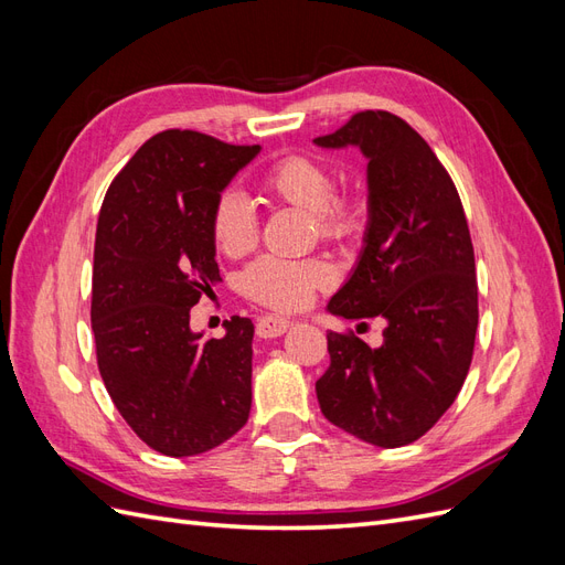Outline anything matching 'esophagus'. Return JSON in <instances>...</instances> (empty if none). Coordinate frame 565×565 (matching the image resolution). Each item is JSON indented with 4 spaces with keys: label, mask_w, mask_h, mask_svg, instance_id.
<instances>
[{
    "label": "esophagus",
    "mask_w": 565,
    "mask_h": 565,
    "mask_svg": "<svg viewBox=\"0 0 565 565\" xmlns=\"http://www.w3.org/2000/svg\"><path fill=\"white\" fill-rule=\"evenodd\" d=\"M289 328H292V320L289 318L264 316V318H259V322H256V334L264 339H273V337L285 334Z\"/></svg>",
    "instance_id": "1"
}]
</instances>
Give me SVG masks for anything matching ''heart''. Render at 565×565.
<instances>
[{
    "instance_id": "b5f03b06",
    "label": "heart",
    "mask_w": 565,
    "mask_h": 565,
    "mask_svg": "<svg viewBox=\"0 0 565 565\" xmlns=\"http://www.w3.org/2000/svg\"><path fill=\"white\" fill-rule=\"evenodd\" d=\"M264 191L278 202L309 212L322 241L344 243L365 233L370 212L363 198L337 195L332 169L309 156H285L266 169ZM210 233L216 249L226 256H243L256 245L259 221L252 202L237 191H226L214 200L210 214ZM330 268L316 259H280L262 256L252 262L241 276L243 292L278 311H295L328 287Z\"/></svg>"
}]
</instances>
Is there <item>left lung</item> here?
I'll return each instance as SVG.
<instances>
[{"mask_svg":"<svg viewBox=\"0 0 565 565\" xmlns=\"http://www.w3.org/2000/svg\"><path fill=\"white\" fill-rule=\"evenodd\" d=\"M313 143L358 146L367 158L363 249L328 311L386 320L377 349L328 332L330 367L316 382L318 403L347 434L401 448L446 415L471 365L478 285L465 207L446 167L398 115L355 113Z\"/></svg>","mask_w":565,"mask_h":565,"instance_id":"obj_1","label":"left lung"}]
</instances>
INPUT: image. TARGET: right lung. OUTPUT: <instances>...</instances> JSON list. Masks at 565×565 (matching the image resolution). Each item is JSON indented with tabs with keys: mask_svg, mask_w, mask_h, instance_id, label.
I'll return each instance as SVG.
<instances>
[{
	"mask_svg": "<svg viewBox=\"0 0 565 565\" xmlns=\"http://www.w3.org/2000/svg\"><path fill=\"white\" fill-rule=\"evenodd\" d=\"M191 129L148 139L100 204L92 330L104 384L146 446L193 457L228 440L252 407L249 318L204 341L191 309L218 282L214 200L259 156Z\"/></svg>",
	"mask_w": 565,
	"mask_h": 565,
	"instance_id": "right-lung-1",
	"label": "right lung"
}]
</instances>
